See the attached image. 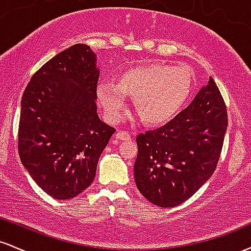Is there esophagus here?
<instances>
[{
	"mask_svg": "<svg viewBox=\"0 0 251 251\" xmlns=\"http://www.w3.org/2000/svg\"><path fill=\"white\" fill-rule=\"evenodd\" d=\"M116 138L119 140H129L131 139V135L126 131H118L116 133Z\"/></svg>",
	"mask_w": 251,
	"mask_h": 251,
	"instance_id": "34e87169",
	"label": "esophagus"
}]
</instances>
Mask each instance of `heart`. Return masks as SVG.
Returning <instances> with one entry per match:
<instances>
[{
	"label": "heart",
	"mask_w": 251,
	"mask_h": 251,
	"mask_svg": "<svg viewBox=\"0 0 251 251\" xmlns=\"http://www.w3.org/2000/svg\"><path fill=\"white\" fill-rule=\"evenodd\" d=\"M195 74L186 65L149 63L123 72L118 83L99 82L97 99L109 122L116 123L126 106V96L150 125L172 119L194 93Z\"/></svg>",
	"instance_id": "b5f03b06"
}]
</instances>
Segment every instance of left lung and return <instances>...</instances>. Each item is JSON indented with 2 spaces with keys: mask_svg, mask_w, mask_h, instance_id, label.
<instances>
[{
  "mask_svg": "<svg viewBox=\"0 0 251 251\" xmlns=\"http://www.w3.org/2000/svg\"><path fill=\"white\" fill-rule=\"evenodd\" d=\"M226 127V103L210 76L171 122L138 134L134 180L140 194L160 208L189 200L214 174Z\"/></svg>",
  "mask_w": 251,
  "mask_h": 251,
  "instance_id": "1",
  "label": "left lung"
}]
</instances>
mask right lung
Returning a JSON list of instances; mask_svg holds the SVG:
<instances>
[{
    "instance_id": "1",
    "label": "right lung",
    "mask_w": 251,
    "mask_h": 251,
    "mask_svg": "<svg viewBox=\"0 0 251 251\" xmlns=\"http://www.w3.org/2000/svg\"><path fill=\"white\" fill-rule=\"evenodd\" d=\"M100 71L83 43L59 53L31 76L21 100L19 154L46 194L70 200L94 180L116 128L97 113Z\"/></svg>"
}]
</instances>
